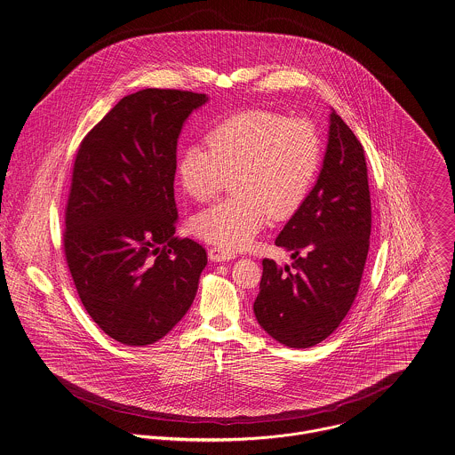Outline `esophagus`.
Here are the masks:
<instances>
[{
	"mask_svg": "<svg viewBox=\"0 0 455 455\" xmlns=\"http://www.w3.org/2000/svg\"><path fill=\"white\" fill-rule=\"evenodd\" d=\"M208 257L213 262H224V260L235 259V253L233 251H226L224 248L210 247L208 248Z\"/></svg>",
	"mask_w": 455,
	"mask_h": 455,
	"instance_id": "1",
	"label": "esophagus"
}]
</instances>
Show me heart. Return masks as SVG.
<instances>
[{"label":"heart","instance_id":"obj_1","mask_svg":"<svg viewBox=\"0 0 455 455\" xmlns=\"http://www.w3.org/2000/svg\"><path fill=\"white\" fill-rule=\"evenodd\" d=\"M206 142L188 144L177 162L182 189L196 202L215 198L233 177L235 196L202 210L193 231L208 243L240 250L273 219L306 200L320 165V135L307 120L251 109L213 124Z\"/></svg>","mask_w":455,"mask_h":455}]
</instances>
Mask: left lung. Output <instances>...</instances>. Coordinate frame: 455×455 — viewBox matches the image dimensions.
I'll use <instances>...</instances> for the list:
<instances>
[{"instance_id": "1", "label": "left lung", "mask_w": 455, "mask_h": 455, "mask_svg": "<svg viewBox=\"0 0 455 455\" xmlns=\"http://www.w3.org/2000/svg\"><path fill=\"white\" fill-rule=\"evenodd\" d=\"M372 208L363 146L331 109L329 144L315 188L276 238L291 266L262 260L253 313L289 347L325 340L346 318L371 247Z\"/></svg>"}]
</instances>
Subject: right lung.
Segmentation results:
<instances>
[{
  "instance_id": "right-lung-1",
  "label": "right lung",
  "mask_w": 455,
  "mask_h": 455,
  "mask_svg": "<svg viewBox=\"0 0 455 455\" xmlns=\"http://www.w3.org/2000/svg\"><path fill=\"white\" fill-rule=\"evenodd\" d=\"M205 93L146 88L124 97L80 144L64 253L82 304L124 346H148L191 307L207 251L177 238V140Z\"/></svg>"
}]
</instances>
